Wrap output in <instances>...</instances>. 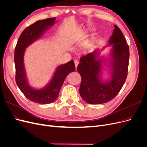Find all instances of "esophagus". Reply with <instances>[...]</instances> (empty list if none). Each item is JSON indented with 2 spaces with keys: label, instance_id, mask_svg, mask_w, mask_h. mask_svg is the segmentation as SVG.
<instances>
[{
  "label": "esophagus",
  "instance_id": "obj_1",
  "mask_svg": "<svg viewBox=\"0 0 147 147\" xmlns=\"http://www.w3.org/2000/svg\"><path fill=\"white\" fill-rule=\"evenodd\" d=\"M79 63V62L78 60H77V59H76V60H75V61H74V64H75V67H76V68H77V67H78Z\"/></svg>",
  "mask_w": 147,
  "mask_h": 147
}]
</instances>
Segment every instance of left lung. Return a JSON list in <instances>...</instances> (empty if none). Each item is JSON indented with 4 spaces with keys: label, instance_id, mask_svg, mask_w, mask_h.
Returning a JSON list of instances; mask_svg holds the SVG:
<instances>
[{
    "label": "left lung",
    "instance_id": "obj_1",
    "mask_svg": "<svg viewBox=\"0 0 147 147\" xmlns=\"http://www.w3.org/2000/svg\"><path fill=\"white\" fill-rule=\"evenodd\" d=\"M114 27L113 35L109 40V43L113 45L111 79L103 82L100 78L102 60H96L97 50L82 56L78 66V71L82 78L80 95L90 104H104L113 99L121 91L127 77L129 47L121 30L116 25Z\"/></svg>",
    "mask_w": 147,
    "mask_h": 147
}]
</instances>
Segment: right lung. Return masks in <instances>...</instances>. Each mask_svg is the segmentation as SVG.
<instances>
[{
    "label": "right lung",
    "mask_w": 147,
    "mask_h": 147,
    "mask_svg": "<svg viewBox=\"0 0 147 147\" xmlns=\"http://www.w3.org/2000/svg\"><path fill=\"white\" fill-rule=\"evenodd\" d=\"M56 18H53L38 20L27 27L21 33L14 50L16 82L27 99L37 104H48L55 101L67 76L75 71L74 62L70 61L58 67L51 82L44 88L34 90L27 82L24 65L25 48L52 26Z\"/></svg>",
    "instance_id": "1"
}]
</instances>
